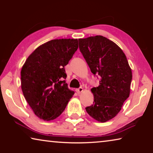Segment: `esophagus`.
I'll return each mask as SVG.
<instances>
[{
	"label": "esophagus",
	"instance_id": "esophagus-1",
	"mask_svg": "<svg viewBox=\"0 0 153 153\" xmlns=\"http://www.w3.org/2000/svg\"><path fill=\"white\" fill-rule=\"evenodd\" d=\"M83 91H84V89H83V88L82 87H79V88L76 89V92L78 93V94H80V93H82Z\"/></svg>",
	"mask_w": 153,
	"mask_h": 153
}]
</instances>
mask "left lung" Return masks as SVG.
<instances>
[{
  "label": "left lung",
  "instance_id": "1",
  "mask_svg": "<svg viewBox=\"0 0 153 153\" xmlns=\"http://www.w3.org/2000/svg\"><path fill=\"white\" fill-rule=\"evenodd\" d=\"M79 48L92 73L100 77L99 86L91 89L93 105L86 110L94 120L106 122L117 115L129 97L131 69L123 51L102 36L80 38Z\"/></svg>",
  "mask_w": 153,
  "mask_h": 153
}]
</instances>
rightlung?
Returning <instances> with one entry per match:
<instances>
[{"label": "right lung", "instance_id": "right-lung-1", "mask_svg": "<svg viewBox=\"0 0 153 153\" xmlns=\"http://www.w3.org/2000/svg\"><path fill=\"white\" fill-rule=\"evenodd\" d=\"M77 48V39L52 40L36 48L23 65V94L41 120L51 121L58 117L74 94L64 80L67 77L65 66Z\"/></svg>", "mask_w": 153, "mask_h": 153}]
</instances>
